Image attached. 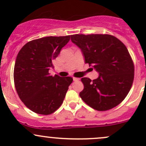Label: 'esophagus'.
<instances>
[{
    "mask_svg": "<svg viewBox=\"0 0 146 146\" xmlns=\"http://www.w3.org/2000/svg\"><path fill=\"white\" fill-rule=\"evenodd\" d=\"M73 81H79L80 80V78H73Z\"/></svg>",
    "mask_w": 146,
    "mask_h": 146,
    "instance_id": "esophagus-1",
    "label": "esophagus"
}]
</instances>
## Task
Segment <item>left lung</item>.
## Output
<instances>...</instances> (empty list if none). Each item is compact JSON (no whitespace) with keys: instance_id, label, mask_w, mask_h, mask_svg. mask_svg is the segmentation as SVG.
Wrapping results in <instances>:
<instances>
[{"instance_id":"8db88e82","label":"left lung","mask_w":146,"mask_h":146,"mask_svg":"<svg viewBox=\"0 0 146 146\" xmlns=\"http://www.w3.org/2000/svg\"><path fill=\"white\" fill-rule=\"evenodd\" d=\"M72 42L81 49L85 63L99 73L92 81L82 78L80 96L86 104L100 111L117 106L124 100L134 80V64L123 42L108 34H75Z\"/></svg>"}]
</instances>
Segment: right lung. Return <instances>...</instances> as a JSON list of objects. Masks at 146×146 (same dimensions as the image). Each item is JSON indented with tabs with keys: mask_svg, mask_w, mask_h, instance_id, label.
<instances>
[{
	"mask_svg": "<svg viewBox=\"0 0 146 146\" xmlns=\"http://www.w3.org/2000/svg\"><path fill=\"white\" fill-rule=\"evenodd\" d=\"M70 40V36H48L33 40L20 50L15 62L16 90L24 104L34 113L47 115L62 104L71 77L50 75L52 61Z\"/></svg>",
	"mask_w": 146,
	"mask_h": 146,
	"instance_id": "add662e5",
	"label": "right lung"
}]
</instances>
